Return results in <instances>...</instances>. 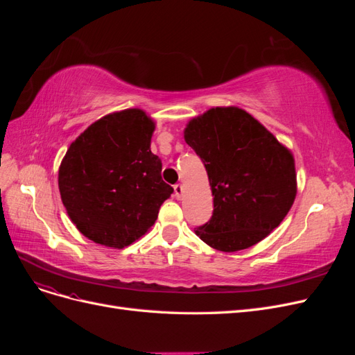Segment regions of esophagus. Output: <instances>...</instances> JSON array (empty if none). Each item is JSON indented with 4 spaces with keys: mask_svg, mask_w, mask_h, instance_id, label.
Listing matches in <instances>:
<instances>
[{
    "mask_svg": "<svg viewBox=\"0 0 355 355\" xmlns=\"http://www.w3.org/2000/svg\"><path fill=\"white\" fill-rule=\"evenodd\" d=\"M175 196H176L178 200H180L182 196H184V187H182L180 184L175 185Z\"/></svg>",
    "mask_w": 355,
    "mask_h": 355,
    "instance_id": "1",
    "label": "esophagus"
}]
</instances>
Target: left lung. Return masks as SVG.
<instances>
[{"label":"left lung","instance_id":"8db88e82","mask_svg":"<svg viewBox=\"0 0 355 355\" xmlns=\"http://www.w3.org/2000/svg\"><path fill=\"white\" fill-rule=\"evenodd\" d=\"M184 139L202 159L211 188L213 216L196 228L204 243L244 250L283 222L297 192L295 157L253 115L214 106L191 118Z\"/></svg>","mask_w":355,"mask_h":355}]
</instances>
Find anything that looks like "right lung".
Returning <instances> with one entry per match:
<instances>
[{"mask_svg": "<svg viewBox=\"0 0 355 355\" xmlns=\"http://www.w3.org/2000/svg\"><path fill=\"white\" fill-rule=\"evenodd\" d=\"M155 121L141 108L99 118L69 145L59 167L63 206L96 244L123 249L145 235L173 188L151 153Z\"/></svg>", "mask_w": 355, "mask_h": 355, "instance_id": "1", "label": "right lung"}]
</instances>
